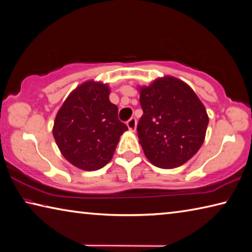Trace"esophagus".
Listing matches in <instances>:
<instances>
[{
  "label": "esophagus",
  "instance_id": "obj_1",
  "mask_svg": "<svg viewBox=\"0 0 252 252\" xmlns=\"http://www.w3.org/2000/svg\"><path fill=\"white\" fill-rule=\"evenodd\" d=\"M136 125H137V121H136L135 117H131L128 122H127V126H128V129L131 131H135Z\"/></svg>",
  "mask_w": 252,
  "mask_h": 252
}]
</instances>
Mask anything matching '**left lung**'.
<instances>
[{"label": "left lung", "instance_id": "obj_1", "mask_svg": "<svg viewBox=\"0 0 252 252\" xmlns=\"http://www.w3.org/2000/svg\"><path fill=\"white\" fill-rule=\"evenodd\" d=\"M137 135L150 162L173 168L188 162L204 142L209 117L195 93L174 77L141 88Z\"/></svg>", "mask_w": 252, "mask_h": 252}]
</instances>
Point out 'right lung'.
<instances>
[{"label":"right lung","instance_id":"add662e5","mask_svg":"<svg viewBox=\"0 0 252 252\" xmlns=\"http://www.w3.org/2000/svg\"><path fill=\"white\" fill-rule=\"evenodd\" d=\"M108 96V86L87 81L69 94L56 116L52 133L57 145L65 159L81 170L104 167L128 129Z\"/></svg>","mask_w":252,"mask_h":252}]
</instances>
